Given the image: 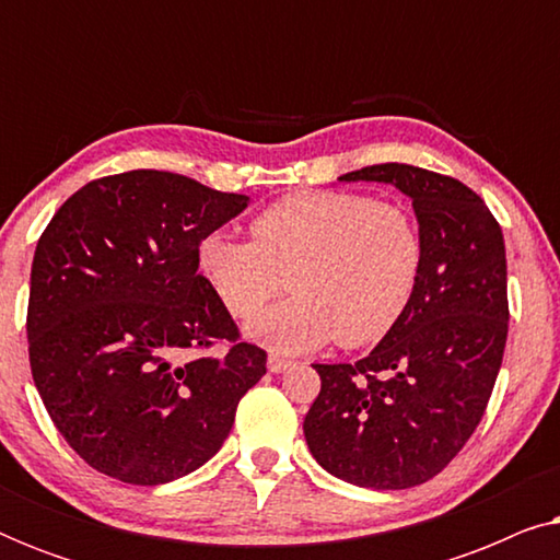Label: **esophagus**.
<instances>
[{
  "instance_id": "obj_1",
  "label": "esophagus",
  "mask_w": 560,
  "mask_h": 560,
  "mask_svg": "<svg viewBox=\"0 0 560 560\" xmlns=\"http://www.w3.org/2000/svg\"><path fill=\"white\" fill-rule=\"evenodd\" d=\"M290 364H293V362H290V359H285V357H278V354H270V359H267V370L275 372V374H278V372H285Z\"/></svg>"
}]
</instances>
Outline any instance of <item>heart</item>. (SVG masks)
Returning a JSON list of instances; mask_svg holds the SVG:
<instances>
[{
	"instance_id": "b5f03b06",
	"label": "heart",
	"mask_w": 560,
	"mask_h": 560,
	"mask_svg": "<svg viewBox=\"0 0 560 560\" xmlns=\"http://www.w3.org/2000/svg\"><path fill=\"white\" fill-rule=\"evenodd\" d=\"M249 240L209 232L196 262L219 303L247 320L284 287L294 295L249 324V336L280 354L336 339L343 349L385 339L408 311L425 262L408 206L354 190H301L267 203Z\"/></svg>"
}]
</instances>
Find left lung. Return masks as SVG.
<instances>
[{
    "instance_id": "1",
    "label": "left lung",
    "mask_w": 560,
    "mask_h": 560,
    "mask_svg": "<svg viewBox=\"0 0 560 560\" xmlns=\"http://www.w3.org/2000/svg\"><path fill=\"white\" fill-rule=\"evenodd\" d=\"M339 180L393 183L425 244L418 290L393 331L354 364H313L320 393L303 420L316 462L349 485L433 479L477 431L510 328L500 221L462 180L382 163Z\"/></svg>"
}]
</instances>
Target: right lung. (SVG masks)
Wrapping results in <instances>:
<instances>
[{"mask_svg":"<svg viewBox=\"0 0 560 560\" xmlns=\"http://www.w3.org/2000/svg\"><path fill=\"white\" fill-rule=\"evenodd\" d=\"M247 201L178 173H117L75 190L37 240L30 370L58 433L98 474L140 487L186 477L267 372L196 262L198 242Z\"/></svg>","mask_w":560,"mask_h":560,"instance_id":"1","label":"right lung"}]
</instances>
